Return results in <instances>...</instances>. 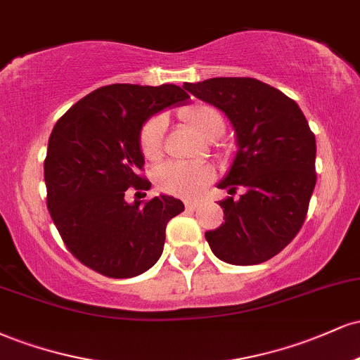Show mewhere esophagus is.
<instances>
[{
    "instance_id": "obj_1",
    "label": "esophagus",
    "mask_w": 360,
    "mask_h": 360,
    "mask_svg": "<svg viewBox=\"0 0 360 360\" xmlns=\"http://www.w3.org/2000/svg\"><path fill=\"white\" fill-rule=\"evenodd\" d=\"M184 206H186V210H189V212H193V210H196L198 208V201H186L184 203Z\"/></svg>"
}]
</instances>
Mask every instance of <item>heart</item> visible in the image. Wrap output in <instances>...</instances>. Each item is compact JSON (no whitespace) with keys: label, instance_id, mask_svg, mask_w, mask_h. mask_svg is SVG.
Wrapping results in <instances>:
<instances>
[{"label":"heart","instance_id":"1","mask_svg":"<svg viewBox=\"0 0 360 360\" xmlns=\"http://www.w3.org/2000/svg\"><path fill=\"white\" fill-rule=\"evenodd\" d=\"M181 117L206 140L218 139L225 130V118L214 106L194 105L181 111ZM164 134L166 120L162 117L150 118L143 125L140 131V148L146 159L154 160L162 154ZM155 179L162 191L191 198L203 191L205 186L213 179V171L205 164L167 162L157 169Z\"/></svg>","mask_w":360,"mask_h":360}]
</instances>
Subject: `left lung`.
<instances>
[{"label": "left lung", "instance_id": "left-lung-1", "mask_svg": "<svg viewBox=\"0 0 360 360\" xmlns=\"http://www.w3.org/2000/svg\"><path fill=\"white\" fill-rule=\"evenodd\" d=\"M184 89L221 110L237 137L232 167L218 188L242 194L220 201L225 223L205 233L210 249L233 266L266 262L307 218L316 184L315 135L296 101L254 77H212L184 82Z\"/></svg>", "mask_w": 360, "mask_h": 360}]
</instances>
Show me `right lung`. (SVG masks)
I'll return each mask as SVG.
<instances>
[{
	"mask_svg": "<svg viewBox=\"0 0 360 360\" xmlns=\"http://www.w3.org/2000/svg\"><path fill=\"white\" fill-rule=\"evenodd\" d=\"M189 103L176 84H110L84 96L53 127L44 177L47 208L79 262L115 279L142 274L159 260L181 200L160 194L127 203L128 188L150 189L139 176L140 131L152 115Z\"/></svg>",
	"mask_w": 360,
	"mask_h": 360,
	"instance_id": "obj_1",
	"label": "right lung"
}]
</instances>
